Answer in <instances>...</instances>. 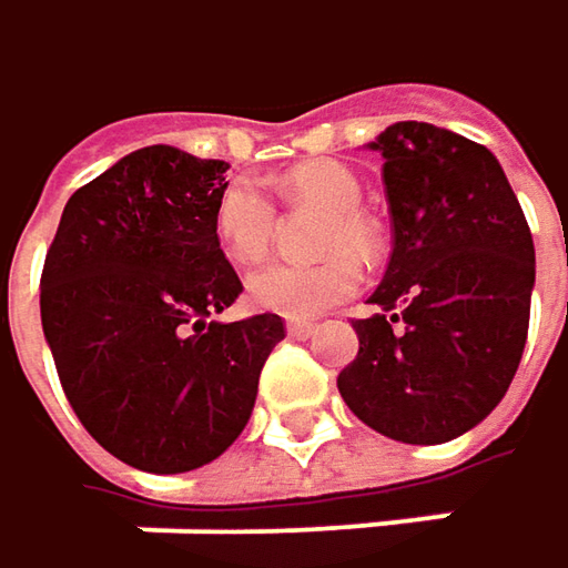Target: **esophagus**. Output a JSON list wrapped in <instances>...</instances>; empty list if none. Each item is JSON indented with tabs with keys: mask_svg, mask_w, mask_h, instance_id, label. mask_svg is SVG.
<instances>
[{
	"mask_svg": "<svg viewBox=\"0 0 568 568\" xmlns=\"http://www.w3.org/2000/svg\"><path fill=\"white\" fill-rule=\"evenodd\" d=\"M285 328H288V335L292 337H312L315 332H318V325H315V322H302V318H292Z\"/></svg>",
	"mask_w": 568,
	"mask_h": 568,
	"instance_id": "1",
	"label": "esophagus"
}]
</instances>
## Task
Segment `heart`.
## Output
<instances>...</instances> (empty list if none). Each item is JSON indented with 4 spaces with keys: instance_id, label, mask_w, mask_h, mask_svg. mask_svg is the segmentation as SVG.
<instances>
[{
    "instance_id": "heart-1",
    "label": "heart",
    "mask_w": 568,
    "mask_h": 568,
    "mask_svg": "<svg viewBox=\"0 0 568 568\" xmlns=\"http://www.w3.org/2000/svg\"><path fill=\"white\" fill-rule=\"evenodd\" d=\"M292 204H318L328 211L322 227L318 263H266L246 276V298L263 312L285 318H315L351 298L361 280L362 260H377L384 250L381 221L361 207V179L332 159L302 162L280 181ZM214 233L233 263H256L270 253L276 236V204L250 179L231 181L214 201Z\"/></svg>"
}]
</instances>
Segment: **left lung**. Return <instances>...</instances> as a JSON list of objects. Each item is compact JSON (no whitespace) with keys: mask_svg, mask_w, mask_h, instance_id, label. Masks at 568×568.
Here are the masks:
<instances>
[{"mask_svg":"<svg viewBox=\"0 0 568 568\" xmlns=\"http://www.w3.org/2000/svg\"><path fill=\"white\" fill-rule=\"evenodd\" d=\"M384 155L393 253L337 374L371 429L438 445L478 426L510 387L530 328L534 236L500 162L429 123H393Z\"/></svg>","mask_w":568,"mask_h":568,"instance_id":"8db88e82","label":"left lung"}]
</instances>
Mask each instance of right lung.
<instances>
[{
  "label": "right lung",
  "mask_w": 568,
  "mask_h": 568,
  "mask_svg": "<svg viewBox=\"0 0 568 568\" xmlns=\"http://www.w3.org/2000/svg\"><path fill=\"white\" fill-rule=\"evenodd\" d=\"M221 159L149 145L78 187L41 270V328L83 429L179 475L243 433L280 315L211 322L243 292L214 233Z\"/></svg>",
  "instance_id": "right-lung-1"
}]
</instances>
